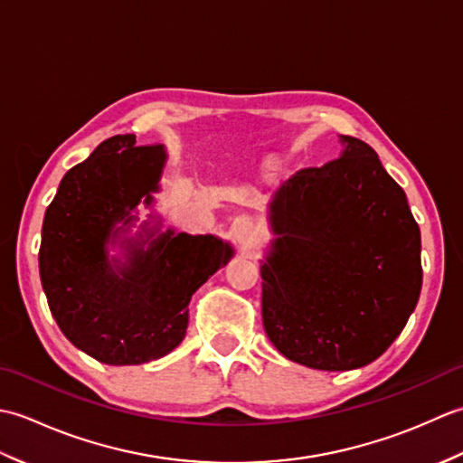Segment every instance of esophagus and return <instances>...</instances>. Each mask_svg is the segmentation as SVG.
I'll return each mask as SVG.
<instances>
[{"label":"esophagus","instance_id":"obj_1","mask_svg":"<svg viewBox=\"0 0 463 463\" xmlns=\"http://www.w3.org/2000/svg\"><path fill=\"white\" fill-rule=\"evenodd\" d=\"M234 239L239 244H249L254 239V231L249 222H239L234 226Z\"/></svg>","mask_w":463,"mask_h":463}]
</instances>
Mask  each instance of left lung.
<instances>
[{"mask_svg":"<svg viewBox=\"0 0 463 463\" xmlns=\"http://www.w3.org/2000/svg\"><path fill=\"white\" fill-rule=\"evenodd\" d=\"M280 186L262 264V324L288 360L362 368L390 348L421 290L420 226L406 193L356 137Z\"/></svg>","mask_w":463,"mask_h":463,"instance_id":"obj_1","label":"left lung"}]
</instances>
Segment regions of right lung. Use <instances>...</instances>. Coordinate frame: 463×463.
<instances>
[{"label": "right lung", "instance_id": "add662e5", "mask_svg": "<svg viewBox=\"0 0 463 463\" xmlns=\"http://www.w3.org/2000/svg\"><path fill=\"white\" fill-rule=\"evenodd\" d=\"M163 165L161 145L135 146V135H115L65 173L45 211L39 274L49 310L77 348L111 366L179 346L191 297L232 257L211 234L166 231L146 250L129 244V264L111 267L107 242L123 231L115 224L131 222L143 196L151 204Z\"/></svg>", "mask_w": 463, "mask_h": 463}]
</instances>
